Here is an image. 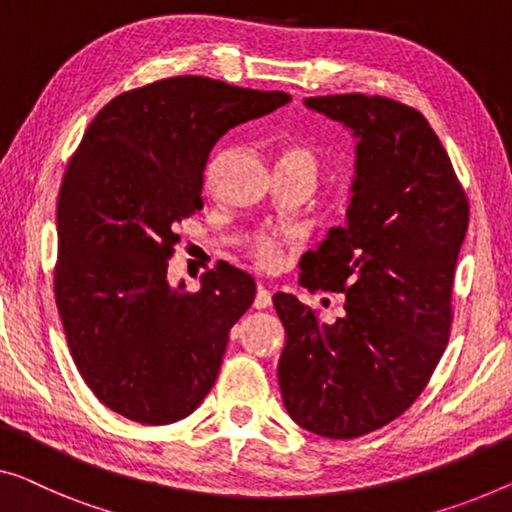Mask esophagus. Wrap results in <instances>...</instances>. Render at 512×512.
<instances>
[{
    "instance_id": "34e87169",
    "label": "esophagus",
    "mask_w": 512,
    "mask_h": 512,
    "mask_svg": "<svg viewBox=\"0 0 512 512\" xmlns=\"http://www.w3.org/2000/svg\"><path fill=\"white\" fill-rule=\"evenodd\" d=\"M271 303H273V296H271L269 289L259 287V289H257V294H255V301H253L255 308H257V310H262V308H269Z\"/></svg>"
}]
</instances>
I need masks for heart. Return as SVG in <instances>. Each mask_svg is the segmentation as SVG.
Here are the masks:
<instances>
[{
    "label": "heart",
    "instance_id": "b5f03b06",
    "mask_svg": "<svg viewBox=\"0 0 512 512\" xmlns=\"http://www.w3.org/2000/svg\"><path fill=\"white\" fill-rule=\"evenodd\" d=\"M285 160H296V163L308 165L312 170H317L319 165V158L310 147H292L285 154ZM246 253L259 266V269H273V266L282 259V246L278 239H273V236L257 232V234H250L246 239Z\"/></svg>",
    "mask_w": 512,
    "mask_h": 512
}]
</instances>
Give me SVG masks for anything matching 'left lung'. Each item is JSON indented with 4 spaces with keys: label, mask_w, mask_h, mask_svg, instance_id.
Listing matches in <instances>:
<instances>
[{
    "label": "left lung",
    "mask_w": 512,
    "mask_h": 512,
    "mask_svg": "<svg viewBox=\"0 0 512 512\" xmlns=\"http://www.w3.org/2000/svg\"><path fill=\"white\" fill-rule=\"evenodd\" d=\"M305 105L358 137L349 223L301 266V285L345 294L347 315L322 324L294 294L273 296L287 333L278 384L305 430L354 439L404 414L444 354L469 200L418 110L365 94Z\"/></svg>",
    "instance_id": "8db88e82"
}]
</instances>
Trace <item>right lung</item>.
Instances as JSON below:
<instances>
[{
	"label": "right lung",
	"mask_w": 512,
	"mask_h": 512,
	"mask_svg": "<svg viewBox=\"0 0 512 512\" xmlns=\"http://www.w3.org/2000/svg\"><path fill=\"white\" fill-rule=\"evenodd\" d=\"M289 101L177 75L124 91L89 124L59 188L55 301L75 368L108 409L167 425L207 398L255 280L218 264L197 292L172 289L177 227L204 207L213 144Z\"/></svg>",
	"instance_id": "obj_1"
}]
</instances>
